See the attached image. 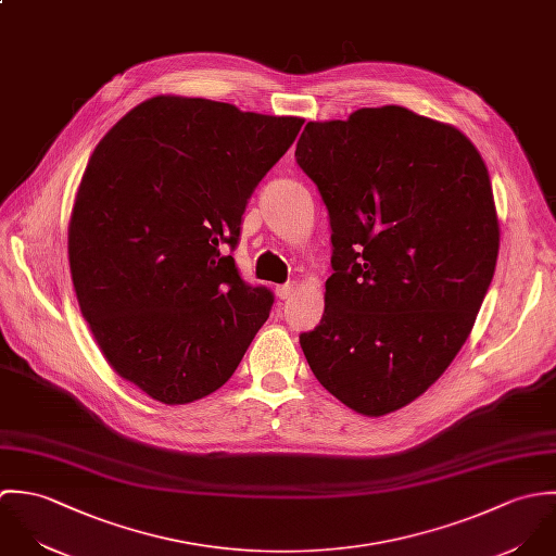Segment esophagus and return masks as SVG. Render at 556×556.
I'll return each mask as SVG.
<instances>
[{"mask_svg":"<svg viewBox=\"0 0 556 556\" xmlns=\"http://www.w3.org/2000/svg\"><path fill=\"white\" fill-rule=\"evenodd\" d=\"M296 290H299V283L296 281H288V283H283V286H277V296L281 299V301H288V299H292L294 294H296Z\"/></svg>","mask_w":556,"mask_h":556,"instance_id":"1","label":"esophagus"}]
</instances>
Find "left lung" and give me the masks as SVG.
<instances>
[{
  "mask_svg": "<svg viewBox=\"0 0 556 556\" xmlns=\"http://www.w3.org/2000/svg\"><path fill=\"white\" fill-rule=\"evenodd\" d=\"M294 156L333 229L325 316L301 348L341 404L389 415L443 376L494 277L488 167L455 126L397 105L307 122Z\"/></svg>",
  "mask_w": 556,
  "mask_h": 556,
  "instance_id": "obj_1",
  "label": "left lung"
}]
</instances>
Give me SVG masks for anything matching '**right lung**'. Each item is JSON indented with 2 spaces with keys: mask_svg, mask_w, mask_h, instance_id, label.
Here are the masks:
<instances>
[{
  "mask_svg": "<svg viewBox=\"0 0 556 556\" xmlns=\"http://www.w3.org/2000/svg\"><path fill=\"white\" fill-rule=\"evenodd\" d=\"M303 122L167 94L94 148L68 225L73 286L110 365L152 400L215 393L266 323L273 292L223 247Z\"/></svg>",
  "mask_w": 556,
  "mask_h": 556,
  "instance_id": "1",
  "label": "right lung"
}]
</instances>
